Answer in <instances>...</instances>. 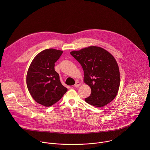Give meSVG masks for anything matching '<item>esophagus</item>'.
<instances>
[{
  "mask_svg": "<svg viewBox=\"0 0 150 150\" xmlns=\"http://www.w3.org/2000/svg\"><path fill=\"white\" fill-rule=\"evenodd\" d=\"M80 85H81V82H79V81H76V82H75V87L77 88V87H78L80 86Z\"/></svg>",
  "mask_w": 150,
  "mask_h": 150,
  "instance_id": "1",
  "label": "esophagus"
}]
</instances>
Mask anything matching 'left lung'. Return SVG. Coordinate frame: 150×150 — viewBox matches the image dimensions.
<instances>
[{
    "instance_id": "left-lung-1",
    "label": "left lung",
    "mask_w": 150,
    "mask_h": 150,
    "mask_svg": "<svg viewBox=\"0 0 150 150\" xmlns=\"http://www.w3.org/2000/svg\"><path fill=\"white\" fill-rule=\"evenodd\" d=\"M70 53L81 64L84 82L91 90L85 101L98 108L110 103L117 96L120 81L115 57L104 49L93 46Z\"/></svg>"
}]
</instances>
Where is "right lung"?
Instances as JSON below:
<instances>
[{"instance_id":"obj_1","label":"right lung","mask_w":150,"mask_h":150,"mask_svg":"<svg viewBox=\"0 0 150 150\" xmlns=\"http://www.w3.org/2000/svg\"><path fill=\"white\" fill-rule=\"evenodd\" d=\"M62 53L54 49L42 51L34 58L28 69V90L37 103L46 107L57 102L68 91L54 70V63Z\"/></svg>"}]
</instances>
